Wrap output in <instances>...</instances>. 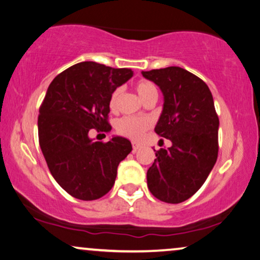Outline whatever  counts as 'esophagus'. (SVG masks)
I'll return each instance as SVG.
<instances>
[{"label":"esophagus","mask_w":260,"mask_h":260,"mask_svg":"<svg viewBox=\"0 0 260 260\" xmlns=\"http://www.w3.org/2000/svg\"><path fill=\"white\" fill-rule=\"evenodd\" d=\"M132 147H133V153H136L138 150H140V148H141V145L138 144V143H133Z\"/></svg>","instance_id":"obj_1"}]
</instances>
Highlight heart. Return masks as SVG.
<instances>
[{"label": "heart", "mask_w": 260, "mask_h": 260, "mask_svg": "<svg viewBox=\"0 0 260 260\" xmlns=\"http://www.w3.org/2000/svg\"><path fill=\"white\" fill-rule=\"evenodd\" d=\"M137 92L141 99V101L145 102L147 99L153 98V96H158V90L155 85L152 82L148 81H140L137 83L136 85ZM119 90H115L110 96L109 106L110 108H115L117 99H119ZM151 126V121L146 119V117H137V116H124L122 119L119 120L116 124V129L120 134L124 137L131 138V139H140Z\"/></svg>", "instance_id": "obj_1"}]
</instances>
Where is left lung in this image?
I'll return each mask as SVG.
<instances>
[{"mask_svg":"<svg viewBox=\"0 0 260 260\" xmlns=\"http://www.w3.org/2000/svg\"><path fill=\"white\" fill-rule=\"evenodd\" d=\"M164 96L154 131L172 143L155 152L147 170V186L166 203H181L199 190L215 165L219 117L208 85L178 67L143 71Z\"/></svg>","mask_w":260,"mask_h":260,"instance_id":"obj_1","label":"left lung"}]
</instances>
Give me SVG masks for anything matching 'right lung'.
<instances>
[{
  "mask_svg": "<svg viewBox=\"0 0 260 260\" xmlns=\"http://www.w3.org/2000/svg\"><path fill=\"white\" fill-rule=\"evenodd\" d=\"M131 69L82 61L67 69L48 86L39 109V145L51 175L75 199L98 200L115 183L117 166L132 151L122 137L94 141L91 128L110 132V96L132 78Z\"/></svg>",
  "mask_w": 260,
  "mask_h": 260,
  "instance_id": "right-lung-1",
  "label": "right lung"
}]
</instances>
